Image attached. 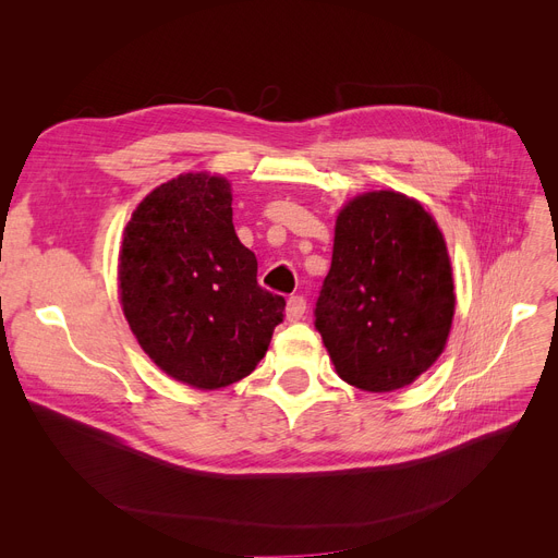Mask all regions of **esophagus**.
I'll list each match as a JSON object with an SVG mask.
<instances>
[{
  "label": "esophagus",
  "instance_id": "34e87169",
  "mask_svg": "<svg viewBox=\"0 0 558 558\" xmlns=\"http://www.w3.org/2000/svg\"><path fill=\"white\" fill-rule=\"evenodd\" d=\"M305 307H307V303H305L303 296H291L287 301V318L289 320H301L303 314H305Z\"/></svg>",
  "mask_w": 558,
  "mask_h": 558
}]
</instances>
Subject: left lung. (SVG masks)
<instances>
[{"instance_id":"obj_1","label":"left lung","mask_w":558,"mask_h":558,"mask_svg":"<svg viewBox=\"0 0 558 558\" xmlns=\"http://www.w3.org/2000/svg\"><path fill=\"white\" fill-rule=\"evenodd\" d=\"M314 316L337 375L362 391L402 389L438 360L454 282L444 232L416 198L379 190L343 205Z\"/></svg>"}]
</instances>
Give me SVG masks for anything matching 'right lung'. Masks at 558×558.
I'll list each match as a JSON object with an SVG mask.
<instances>
[{
	"label": "right lung",
	"mask_w": 558,
	"mask_h": 558,
	"mask_svg": "<svg viewBox=\"0 0 558 558\" xmlns=\"http://www.w3.org/2000/svg\"><path fill=\"white\" fill-rule=\"evenodd\" d=\"M230 203L221 175L162 183L126 223L117 271L144 353L201 391L251 375L284 316V299L257 284V259L234 232Z\"/></svg>",
	"instance_id": "obj_1"
}]
</instances>
